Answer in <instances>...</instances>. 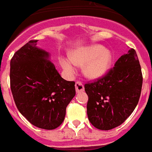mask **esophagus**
I'll list each match as a JSON object with an SVG mask.
<instances>
[{
	"instance_id": "34e87169",
	"label": "esophagus",
	"mask_w": 152,
	"mask_h": 152,
	"mask_svg": "<svg viewBox=\"0 0 152 152\" xmlns=\"http://www.w3.org/2000/svg\"><path fill=\"white\" fill-rule=\"evenodd\" d=\"M75 89H76V92L77 93L83 91L84 87L83 85V83H80V82H77V83H75Z\"/></svg>"
}]
</instances>
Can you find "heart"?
<instances>
[{
    "instance_id": "heart-1",
    "label": "heart",
    "mask_w": 152,
    "mask_h": 152,
    "mask_svg": "<svg viewBox=\"0 0 152 152\" xmlns=\"http://www.w3.org/2000/svg\"><path fill=\"white\" fill-rule=\"evenodd\" d=\"M112 53L100 44H94L75 49L70 58H61V65L69 75L75 73V65H83V73L89 79H99L108 74L113 65Z\"/></svg>"
}]
</instances>
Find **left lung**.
<instances>
[{
    "label": "left lung",
    "mask_w": 152,
    "mask_h": 152,
    "mask_svg": "<svg viewBox=\"0 0 152 152\" xmlns=\"http://www.w3.org/2000/svg\"><path fill=\"white\" fill-rule=\"evenodd\" d=\"M142 85V75L138 56L134 49L129 48L104 77L85 84L90 122L101 130H109L121 125L138 104Z\"/></svg>",
    "instance_id": "8db88e82"
}]
</instances>
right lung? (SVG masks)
Listing matches in <instances>:
<instances>
[{
	"instance_id": "right-lung-1",
	"label": "right lung",
	"mask_w": 152,
	"mask_h": 152,
	"mask_svg": "<svg viewBox=\"0 0 152 152\" xmlns=\"http://www.w3.org/2000/svg\"><path fill=\"white\" fill-rule=\"evenodd\" d=\"M31 40L10 61V87L18 111L33 126L54 129L75 96V82L61 77L50 54Z\"/></svg>"
}]
</instances>
